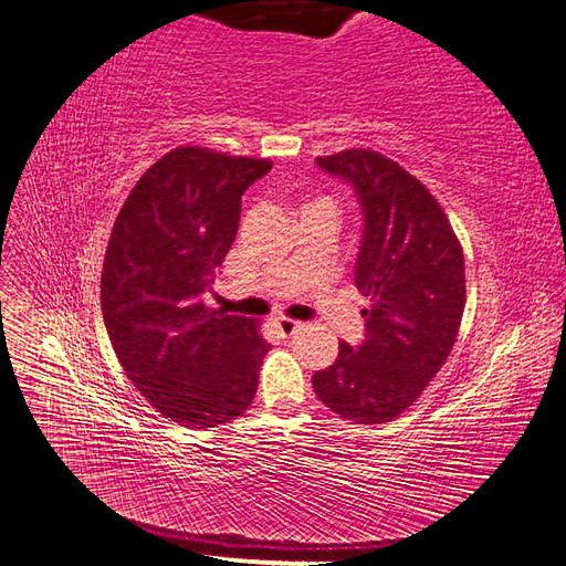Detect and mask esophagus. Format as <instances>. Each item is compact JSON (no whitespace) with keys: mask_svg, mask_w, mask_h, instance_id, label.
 I'll use <instances>...</instances> for the list:
<instances>
[{"mask_svg":"<svg viewBox=\"0 0 566 566\" xmlns=\"http://www.w3.org/2000/svg\"><path fill=\"white\" fill-rule=\"evenodd\" d=\"M273 325H276L279 333H281L283 337H287V335H293V333L300 328V321H293V318L279 316V318H273Z\"/></svg>","mask_w":566,"mask_h":566,"instance_id":"esophagus-1","label":"esophagus"}]
</instances>
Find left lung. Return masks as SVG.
<instances>
[{
  "label": "left lung",
  "mask_w": 566,
  "mask_h": 566,
  "mask_svg": "<svg viewBox=\"0 0 566 566\" xmlns=\"http://www.w3.org/2000/svg\"><path fill=\"white\" fill-rule=\"evenodd\" d=\"M361 202L364 238L354 283L370 300L366 339L339 342L335 364L314 373L316 397L339 418H399L447 364L465 312V260L447 212L401 165L370 148L316 158Z\"/></svg>",
  "instance_id": "obj_1"
}]
</instances>
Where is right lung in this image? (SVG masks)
<instances>
[{
  "instance_id": "right-lung-1",
  "label": "right lung",
  "mask_w": 566,
  "mask_h": 566,
  "mask_svg": "<svg viewBox=\"0 0 566 566\" xmlns=\"http://www.w3.org/2000/svg\"><path fill=\"white\" fill-rule=\"evenodd\" d=\"M271 160L179 146L119 210L101 273V312L127 378L181 427L231 422L254 399L269 342L260 323L210 310L205 287L233 245L241 198Z\"/></svg>"
}]
</instances>
